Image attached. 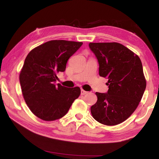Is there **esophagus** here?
Listing matches in <instances>:
<instances>
[{
  "label": "esophagus",
  "instance_id": "34e87169",
  "mask_svg": "<svg viewBox=\"0 0 159 159\" xmlns=\"http://www.w3.org/2000/svg\"><path fill=\"white\" fill-rule=\"evenodd\" d=\"M87 93H88L87 91H85V90H84L83 89H81V90H80V94H81V95H85Z\"/></svg>",
  "mask_w": 159,
  "mask_h": 159
}]
</instances>
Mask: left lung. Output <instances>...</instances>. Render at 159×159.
Returning <instances> with one entry per match:
<instances>
[{
	"label": "left lung",
	"instance_id": "obj_1",
	"mask_svg": "<svg viewBox=\"0 0 159 159\" xmlns=\"http://www.w3.org/2000/svg\"><path fill=\"white\" fill-rule=\"evenodd\" d=\"M99 62V76L108 79L107 93H96L93 117L102 124L118 125L135 111L146 88L140 59L118 43H90Z\"/></svg>",
	"mask_w": 159,
	"mask_h": 159
}]
</instances>
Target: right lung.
I'll return each instance as SVG.
<instances>
[{"mask_svg": "<svg viewBox=\"0 0 159 159\" xmlns=\"http://www.w3.org/2000/svg\"><path fill=\"white\" fill-rule=\"evenodd\" d=\"M82 42L52 40L31 50L20 74L21 93L29 109L38 118L52 121L63 117L80 94L79 87L66 88L55 82L65 71L69 57Z\"/></svg>", "mask_w": 159, "mask_h": 159, "instance_id": "obj_1", "label": "right lung"}]
</instances>
